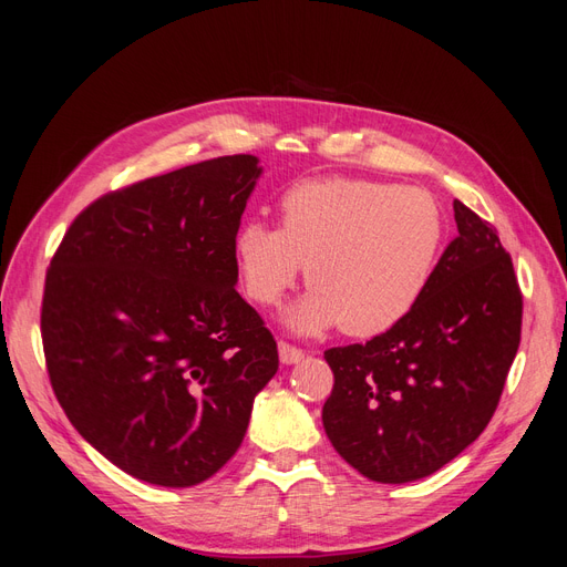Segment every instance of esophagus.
Segmentation results:
<instances>
[{
    "mask_svg": "<svg viewBox=\"0 0 567 567\" xmlns=\"http://www.w3.org/2000/svg\"><path fill=\"white\" fill-rule=\"evenodd\" d=\"M279 359H281V364H298L305 359V352L300 348H293V346H288V342L279 340Z\"/></svg>",
    "mask_w": 567,
    "mask_h": 567,
    "instance_id": "1",
    "label": "esophagus"
}]
</instances>
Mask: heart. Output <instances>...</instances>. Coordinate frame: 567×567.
Here are the masks:
<instances>
[{"mask_svg":"<svg viewBox=\"0 0 567 567\" xmlns=\"http://www.w3.org/2000/svg\"><path fill=\"white\" fill-rule=\"evenodd\" d=\"M281 227L246 221L234 236L244 290L279 307L307 268L312 290L286 315L298 336L340 326L354 338L390 331L416 310L442 260L444 215L419 186L307 179L288 186Z\"/></svg>","mask_w":567,"mask_h":567,"instance_id":"heart-1","label":"heart"}]
</instances>
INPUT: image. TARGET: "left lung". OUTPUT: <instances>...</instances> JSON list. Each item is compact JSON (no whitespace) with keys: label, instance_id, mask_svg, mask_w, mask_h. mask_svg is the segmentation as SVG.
Segmentation results:
<instances>
[{"label":"left lung","instance_id":"left-lung-1","mask_svg":"<svg viewBox=\"0 0 567 567\" xmlns=\"http://www.w3.org/2000/svg\"><path fill=\"white\" fill-rule=\"evenodd\" d=\"M458 236L419 307L390 331L323 352L326 437L373 483L440 471L492 421L520 346L523 296L499 234L454 200Z\"/></svg>","mask_w":567,"mask_h":567}]
</instances>
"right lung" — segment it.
Here are the masks:
<instances>
[{"label": "right lung", "instance_id": "right-lung-1", "mask_svg": "<svg viewBox=\"0 0 567 567\" xmlns=\"http://www.w3.org/2000/svg\"><path fill=\"white\" fill-rule=\"evenodd\" d=\"M257 163L210 158L96 198L47 269L51 388L75 431L142 483L213 477L279 369L277 340L234 288Z\"/></svg>", "mask_w": 567, "mask_h": 567}]
</instances>
